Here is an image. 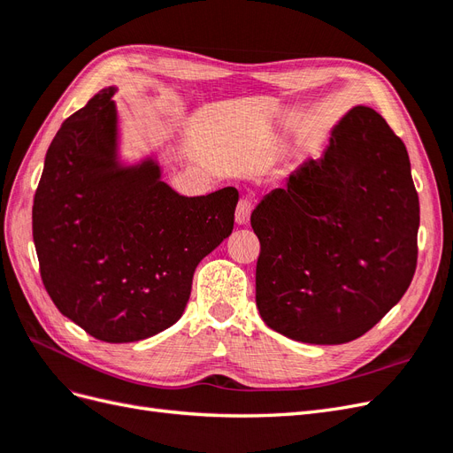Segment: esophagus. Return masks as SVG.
<instances>
[{"instance_id": "34e87169", "label": "esophagus", "mask_w": 453, "mask_h": 453, "mask_svg": "<svg viewBox=\"0 0 453 453\" xmlns=\"http://www.w3.org/2000/svg\"><path fill=\"white\" fill-rule=\"evenodd\" d=\"M253 211V203L248 198H242L236 205V223L238 225H248L250 223V217Z\"/></svg>"}]
</instances>
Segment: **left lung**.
<instances>
[{"instance_id":"obj_1","label":"left lung","mask_w":453,"mask_h":453,"mask_svg":"<svg viewBox=\"0 0 453 453\" xmlns=\"http://www.w3.org/2000/svg\"><path fill=\"white\" fill-rule=\"evenodd\" d=\"M260 242L257 308L273 331L346 344L406 293L419 200L406 147L380 113L353 107L321 158H308L251 213Z\"/></svg>"}]
</instances>
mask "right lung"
Instances as JSON below:
<instances>
[{
    "mask_svg": "<svg viewBox=\"0 0 453 453\" xmlns=\"http://www.w3.org/2000/svg\"><path fill=\"white\" fill-rule=\"evenodd\" d=\"M115 92L102 88L54 135L32 228L54 306L90 336L125 344L181 318L198 263L234 228L238 190L183 196L157 158L122 164Z\"/></svg>",
    "mask_w": 453,
    "mask_h": 453,
    "instance_id": "add662e5",
    "label": "right lung"
}]
</instances>
